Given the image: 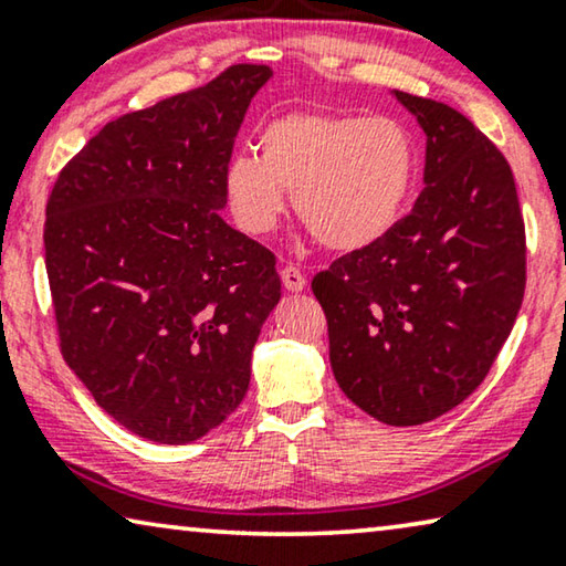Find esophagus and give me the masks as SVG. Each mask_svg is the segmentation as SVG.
I'll return each instance as SVG.
<instances>
[{"instance_id":"obj_1","label":"esophagus","mask_w":566,"mask_h":566,"mask_svg":"<svg viewBox=\"0 0 566 566\" xmlns=\"http://www.w3.org/2000/svg\"><path fill=\"white\" fill-rule=\"evenodd\" d=\"M282 284H284L290 292H302V290H305L307 280H305V274H302L297 266L290 264V266L282 269Z\"/></svg>"}]
</instances>
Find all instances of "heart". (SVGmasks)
Segmentation results:
<instances>
[{"instance_id":"b5f03b06","label":"heart","mask_w":566,"mask_h":566,"mask_svg":"<svg viewBox=\"0 0 566 566\" xmlns=\"http://www.w3.org/2000/svg\"><path fill=\"white\" fill-rule=\"evenodd\" d=\"M259 154H235L222 189L238 226L266 235L294 212L331 251H359L385 238L408 202L418 146L395 117L294 109L261 127Z\"/></svg>"}]
</instances>
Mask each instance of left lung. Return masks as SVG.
Returning a JSON list of instances; mask_svg holds the SVG:
<instances>
[{
  "label": "left lung",
  "mask_w": 566,
  "mask_h": 566,
  "mask_svg": "<svg viewBox=\"0 0 566 566\" xmlns=\"http://www.w3.org/2000/svg\"><path fill=\"white\" fill-rule=\"evenodd\" d=\"M426 130V187L377 243L313 276L331 366L352 402L420 426L464 402L511 336L525 226L507 158L467 115L395 92Z\"/></svg>",
  "instance_id": "8db88e82"
}]
</instances>
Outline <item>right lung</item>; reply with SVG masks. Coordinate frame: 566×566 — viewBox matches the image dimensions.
Wrapping results in <instances>:
<instances>
[{
  "instance_id": "right-lung-1",
  "label": "right lung",
  "mask_w": 566,
  "mask_h": 566,
  "mask_svg": "<svg viewBox=\"0 0 566 566\" xmlns=\"http://www.w3.org/2000/svg\"><path fill=\"white\" fill-rule=\"evenodd\" d=\"M264 63L107 123L59 171L45 272L59 348L107 416L189 443L245 397L282 297L276 256L220 218L222 174Z\"/></svg>"
}]
</instances>
